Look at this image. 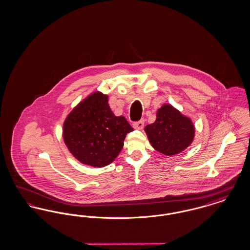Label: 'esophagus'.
I'll list each match as a JSON object with an SVG mask.
<instances>
[{
    "label": "esophagus",
    "instance_id": "obj_1",
    "mask_svg": "<svg viewBox=\"0 0 250 250\" xmlns=\"http://www.w3.org/2000/svg\"><path fill=\"white\" fill-rule=\"evenodd\" d=\"M143 126H144V120L142 119L138 122H135L133 124V127L136 128V129H143Z\"/></svg>",
    "mask_w": 250,
    "mask_h": 250
}]
</instances>
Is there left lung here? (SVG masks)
I'll return each instance as SVG.
<instances>
[{"instance_id": "obj_1", "label": "left lung", "mask_w": 250, "mask_h": 250, "mask_svg": "<svg viewBox=\"0 0 250 250\" xmlns=\"http://www.w3.org/2000/svg\"><path fill=\"white\" fill-rule=\"evenodd\" d=\"M144 130L155 150L166 155H177L187 149L195 136L192 121L169 104L157 110L155 123Z\"/></svg>"}]
</instances>
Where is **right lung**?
Returning a JSON list of instances; mask_svg holds the SVG:
<instances>
[{"instance_id":"add662e5","label":"right lung","mask_w":250,"mask_h":250,"mask_svg":"<svg viewBox=\"0 0 250 250\" xmlns=\"http://www.w3.org/2000/svg\"><path fill=\"white\" fill-rule=\"evenodd\" d=\"M124 116H115L107 95L95 92L74 107L63 123L62 137L72 155L92 167L107 166L118 156L127 133Z\"/></svg>"}]
</instances>
